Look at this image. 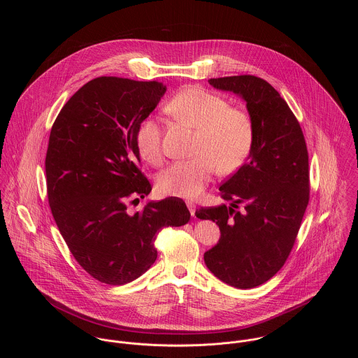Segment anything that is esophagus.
<instances>
[{
	"instance_id": "esophagus-1",
	"label": "esophagus",
	"mask_w": 358,
	"mask_h": 358,
	"mask_svg": "<svg viewBox=\"0 0 358 358\" xmlns=\"http://www.w3.org/2000/svg\"><path fill=\"white\" fill-rule=\"evenodd\" d=\"M187 208H189V210H190L192 216H194V215H196V204H193V203H187Z\"/></svg>"
}]
</instances>
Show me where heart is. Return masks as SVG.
<instances>
[{
    "mask_svg": "<svg viewBox=\"0 0 358 358\" xmlns=\"http://www.w3.org/2000/svg\"><path fill=\"white\" fill-rule=\"evenodd\" d=\"M165 111L176 121L197 129L193 150L196 157L173 162L157 179V187L165 196L196 199L204 192L217 168L222 173H231L251 153V117L241 108L230 107L217 94L200 87H187L166 103ZM135 142L145 161L161 162V127L157 120L145 118L139 124Z\"/></svg>",
    "mask_w": 358,
    "mask_h": 358,
    "instance_id": "b5f03b06",
    "label": "heart"
}]
</instances>
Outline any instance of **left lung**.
I'll return each instance as SVG.
<instances>
[{"mask_svg": "<svg viewBox=\"0 0 358 358\" xmlns=\"http://www.w3.org/2000/svg\"><path fill=\"white\" fill-rule=\"evenodd\" d=\"M208 83L247 103L254 143L245 164L219 187L230 206L196 212L220 229L204 262L220 281L240 289L255 288L282 267L299 231L308 204L306 142L289 106L267 81L233 76Z\"/></svg>", "mask_w": 358, "mask_h": 358, "instance_id": "1", "label": "left lung"}]
</instances>
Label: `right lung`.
I'll list each match as a JSON object with an SVG mask.
<instances>
[{
  "mask_svg": "<svg viewBox=\"0 0 358 358\" xmlns=\"http://www.w3.org/2000/svg\"><path fill=\"white\" fill-rule=\"evenodd\" d=\"M165 92L158 81L99 77L69 99L52 127L45 158L52 215L80 266L104 284L141 277L157 259V233L190 220L176 197L128 208L152 192L135 136Z\"/></svg>",
  "mask_w": 358,
  "mask_h": 358,
  "instance_id": "add662e5",
  "label": "right lung"
}]
</instances>
